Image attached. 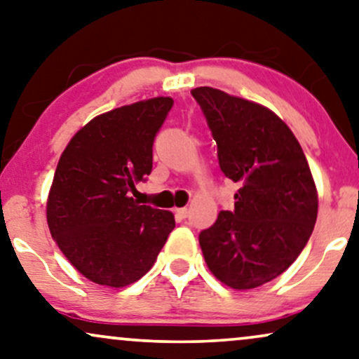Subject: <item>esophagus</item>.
<instances>
[{"label":"esophagus","mask_w":359,"mask_h":359,"mask_svg":"<svg viewBox=\"0 0 359 359\" xmlns=\"http://www.w3.org/2000/svg\"><path fill=\"white\" fill-rule=\"evenodd\" d=\"M176 216L180 217V219H186V217L189 216V211L186 208H180V209H176Z\"/></svg>","instance_id":"34e87169"}]
</instances>
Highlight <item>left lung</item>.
I'll return each instance as SVG.
<instances>
[{
  "label": "left lung",
  "mask_w": 359,
  "mask_h": 359,
  "mask_svg": "<svg viewBox=\"0 0 359 359\" xmlns=\"http://www.w3.org/2000/svg\"><path fill=\"white\" fill-rule=\"evenodd\" d=\"M191 95L217 145L221 171L239 183L234 209L199 234L203 255L227 287H260L295 262L313 232L318 198L310 166L273 111L212 87Z\"/></svg>",
  "instance_id": "1"
}]
</instances>
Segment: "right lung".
<instances>
[{"label": "right lung", "instance_id": "1", "mask_svg": "<svg viewBox=\"0 0 359 359\" xmlns=\"http://www.w3.org/2000/svg\"><path fill=\"white\" fill-rule=\"evenodd\" d=\"M173 107L156 97L90 120L55 168L48 224L55 244L88 280L127 287L150 271L175 217L130 198L153 168V142Z\"/></svg>", "mask_w": 359, "mask_h": 359}]
</instances>
